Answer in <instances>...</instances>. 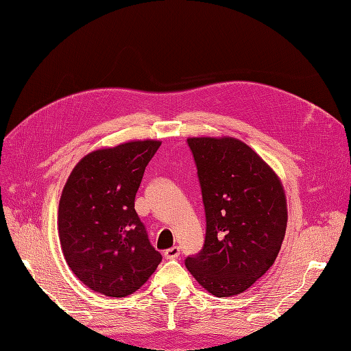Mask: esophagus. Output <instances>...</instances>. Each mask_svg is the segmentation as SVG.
Returning <instances> with one entry per match:
<instances>
[{
	"label": "esophagus",
	"instance_id": "1",
	"mask_svg": "<svg viewBox=\"0 0 351 351\" xmlns=\"http://www.w3.org/2000/svg\"><path fill=\"white\" fill-rule=\"evenodd\" d=\"M178 256H180V247L178 246H173V247H169L164 252L165 259H176Z\"/></svg>",
	"mask_w": 351,
	"mask_h": 351
}]
</instances>
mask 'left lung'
Listing matches in <instances>:
<instances>
[{
	"instance_id": "obj_1",
	"label": "left lung",
	"mask_w": 351,
	"mask_h": 351,
	"mask_svg": "<svg viewBox=\"0 0 351 351\" xmlns=\"http://www.w3.org/2000/svg\"><path fill=\"white\" fill-rule=\"evenodd\" d=\"M204 199L206 236L184 261L206 291H246L278 256L287 228L284 187L274 169L234 137H189Z\"/></svg>"
}]
</instances>
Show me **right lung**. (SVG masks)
I'll return each instance as SVG.
<instances>
[{
  "label": "right lung",
  "mask_w": 351,
  "mask_h": 351,
  "mask_svg": "<svg viewBox=\"0 0 351 351\" xmlns=\"http://www.w3.org/2000/svg\"><path fill=\"white\" fill-rule=\"evenodd\" d=\"M159 141H133L83 156L62 189L58 236L73 274L90 290L125 297L149 280L161 253L134 210Z\"/></svg>",
  "instance_id": "1"
}]
</instances>
